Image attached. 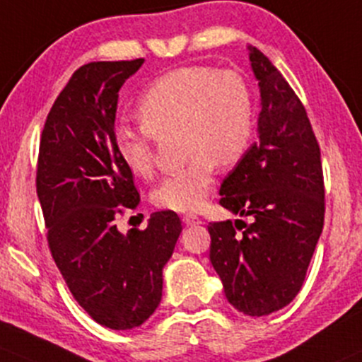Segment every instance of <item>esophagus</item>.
<instances>
[{"label":"esophagus","instance_id":"34e87169","mask_svg":"<svg viewBox=\"0 0 362 362\" xmlns=\"http://www.w3.org/2000/svg\"><path fill=\"white\" fill-rule=\"evenodd\" d=\"M182 223L186 226H195V225H202V219L195 214H185L182 216Z\"/></svg>","mask_w":362,"mask_h":362}]
</instances>
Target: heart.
<instances>
[{"instance_id": "b5f03b06", "label": "heart", "mask_w": 362, "mask_h": 362, "mask_svg": "<svg viewBox=\"0 0 362 362\" xmlns=\"http://www.w3.org/2000/svg\"><path fill=\"white\" fill-rule=\"evenodd\" d=\"M141 129L118 125L115 150L134 176L155 170L153 134L180 129L185 165L153 192L158 207L199 211L214 185L216 163L233 167L247 151L255 130V103L240 73L185 66L156 78L137 103Z\"/></svg>"}]
</instances>
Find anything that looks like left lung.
I'll list each match as a JSON object with an SVG mask.
<instances>
[{
    "label": "left lung",
    "mask_w": 362,
    "mask_h": 362,
    "mask_svg": "<svg viewBox=\"0 0 362 362\" xmlns=\"http://www.w3.org/2000/svg\"><path fill=\"white\" fill-rule=\"evenodd\" d=\"M249 61L259 85L258 141L219 189V204L247 216L209 223L212 267L226 300L262 317L300 293L324 226L320 148L305 106L256 47Z\"/></svg>",
    "instance_id": "1"
}]
</instances>
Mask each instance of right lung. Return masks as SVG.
<instances>
[{"mask_svg":"<svg viewBox=\"0 0 362 362\" xmlns=\"http://www.w3.org/2000/svg\"><path fill=\"white\" fill-rule=\"evenodd\" d=\"M144 59L88 62L55 99L40 141L36 193L52 258L71 294L100 326H141L162 300V268L182 230L174 211L122 233L136 209L134 176L115 150L118 92Z\"/></svg>","mask_w":362,"mask_h":362,"instance_id":"obj_1","label":"right lung"}]
</instances>
